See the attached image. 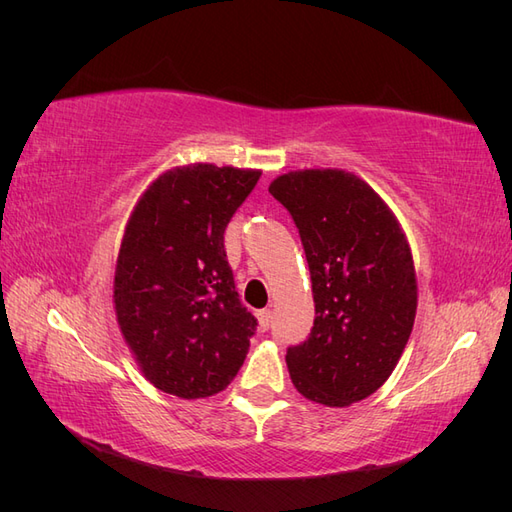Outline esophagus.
<instances>
[{"mask_svg":"<svg viewBox=\"0 0 512 512\" xmlns=\"http://www.w3.org/2000/svg\"><path fill=\"white\" fill-rule=\"evenodd\" d=\"M258 316V327L260 331H267L271 327V309H260V312L256 314Z\"/></svg>","mask_w":512,"mask_h":512,"instance_id":"1","label":"esophagus"}]
</instances>
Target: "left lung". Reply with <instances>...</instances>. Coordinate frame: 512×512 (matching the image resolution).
I'll list each match as a JSON object with an SVG mask.
<instances>
[{"instance_id": "1", "label": "left lung", "mask_w": 512, "mask_h": 512, "mask_svg": "<svg viewBox=\"0 0 512 512\" xmlns=\"http://www.w3.org/2000/svg\"><path fill=\"white\" fill-rule=\"evenodd\" d=\"M269 192L299 228L316 303L312 333L286 352L290 380L316 404H356L389 380L412 333L408 239L384 200L346 170H292Z\"/></svg>"}]
</instances>
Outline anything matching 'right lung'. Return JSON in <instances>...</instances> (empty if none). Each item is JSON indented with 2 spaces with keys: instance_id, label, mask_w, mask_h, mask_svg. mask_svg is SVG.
<instances>
[{
  "instance_id": "right-lung-1",
  "label": "right lung",
  "mask_w": 512,
  "mask_h": 512,
  "mask_svg": "<svg viewBox=\"0 0 512 512\" xmlns=\"http://www.w3.org/2000/svg\"><path fill=\"white\" fill-rule=\"evenodd\" d=\"M260 170L188 164L153 181L123 232L113 301L145 378L181 399L224 391L256 318L241 305L224 230Z\"/></svg>"
}]
</instances>
